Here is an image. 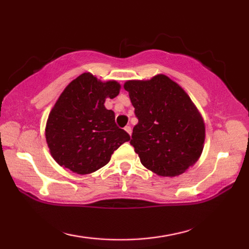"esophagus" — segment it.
<instances>
[{
	"instance_id": "obj_1",
	"label": "esophagus",
	"mask_w": 249,
	"mask_h": 249,
	"mask_svg": "<svg viewBox=\"0 0 249 249\" xmlns=\"http://www.w3.org/2000/svg\"><path fill=\"white\" fill-rule=\"evenodd\" d=\"M124 129H125V132L129 135V136L132 135V127H130V126H125Z\"/></svg>"
}]
</instances>
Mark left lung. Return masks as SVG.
<instances>
[{
	"instance_id": "1",
	"label": "left lung",
	"mask_w": 249,
	"mask_h": 249,
	"mask_svg": "<svg viewBox=\"0 0 249 249\" xmlns=\"http://www.w3.org/2000/svg\"><path fill=\"white\" fill-rule=\"evenodd\" d=\"M138 123L132 141L142 166L160 177H177L195 165L203 151L205 124L199 109L167 75L127 80Z\"/></svg>"
}]
</instances>
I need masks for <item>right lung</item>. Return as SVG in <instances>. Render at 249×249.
<instances>
[{
  "label": "right lung",
  "instance_id": "add662e5",
  "mask_svg": "<svg viewBox=\"0 0 249 249\" xmlns=\"http://www.w3.org/2000/svg\"><path fill=\"white\" fill-rule=\"evenodd\" d=\"M115 80L101 81L84 72L65 88L48 115L45 135L52 157L59 166L89 175L107 165L112 154L130 140L117 127L115 114L105 100L119 95Z\"/></svg>",
  "mask_w": 249,
  "mask_h": 249
}]
</instances>
